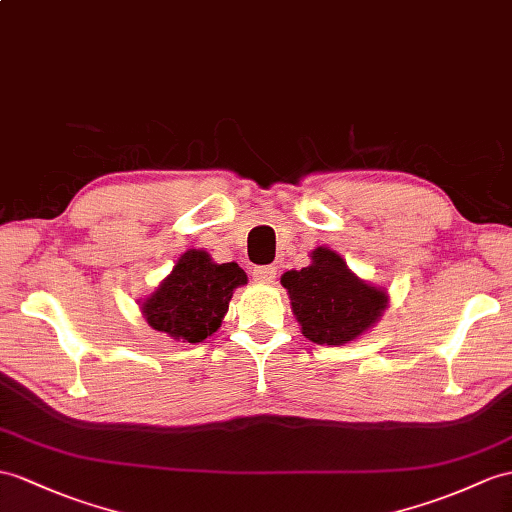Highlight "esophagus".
<instances>
[{
  "instance_id": "1",
  "label": "esophagus",
  "mask_w": 512,
  "mask_h": 512,
  "mask_svg": "<svg viewBox=\"0 0 512 512\" xmlns=\"http://www.w3.org/2000/svg\"><path fill=\"white\" fill-rule=\"evenodd\" d=\"M252 278L260 284H271L273 280H276V267L271 265H263V267H254L252 269Z\"/></svg>"
}]
</instances>
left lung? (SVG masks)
<instances>
[{
    "instance_id": "1",
    "label": "left lung",
    "mask_w": 512,
    "mask_h": 512,
    "mask_svg": "<svg viewBox=\"0 0 512 512\" xmlns=\"http://www.w3.org/2000/svg\"><path fill=\"white\" fill-rule=\"evenodd\" d=\"M280 282L291 295L302 334L317 345L354 341L378 321L386 306V293L358 280L328 247H317L313 263L286 271Z\"/></svg>"
}]
</instances>
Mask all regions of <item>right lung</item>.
Masks as SVG:
<instances>
[{
  "instance_id": "add662e5",
  "label": "right lung",
  "mask_w": 512,
  "mask_h": 512,
  "mask_svg": "<svg viewBox=\"0 0 512 512\" xmlns=\"http://www.w3.org/2000/svg\"><path fill=\"white\" fill-rule=\"evenodd\" d=\"M247 282L236 263L215 265L206 252H186L171 276L143 302L149 326L182 343H202L217 332L236 286Z\"/></svg>"
}]
</instances>
